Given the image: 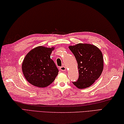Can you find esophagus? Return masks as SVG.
I'll list each match as a JSON object with an SVG mask.
<instances>
[{
  "instance_id": "34e87169",
  "label": "esophagus",
  "mask_w": 124,
  "mask_h": 124,
  "mask_svg": "<svg viewBox=\"0 0 124 124\" xmlns=\"http://www.w3.org/2000/svg\"><path fill=\"white\" fill-rule=\"evenodd\" d=\"M60 69L61 71H65L66 70V68H65L64 66H62L60 67Z\"/></svg>"
}]
</instances>
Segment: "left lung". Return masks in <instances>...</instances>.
Instances as JSON below:
<instances>
[{"label":"left lung","mask_w":124,"mask_h":124,"mask_svg":"<svg viewBox=\"0 0 124 124\" xmlns=\"http://www.w3.org/2000/svg\"><path fill=\"white\" fill-rule=\"evenodd\" d=\"M69 48L75 55L78 63L79 78L72 83L79 89L87 88L98 79L103 69L101 51L95 46L78 44Z\"/></svg>","instance_id":"1"}]
</instances>
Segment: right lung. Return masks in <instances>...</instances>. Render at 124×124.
Masks as SVG:
<instances>
[{
	"mask_svg": "<svg viewBox=\"0 0 124 124\" xmlns=\"http://www.w3.org/2000/svg\"><path fill=\"white\" fill-rule=\"evenodd\" d=\"M54 47L38 46L26 55L22 64L24 77L29 83L38 87H45L55 80L59 70L50 56Z\"/></svg>",
	"mask_w": 124,
	"mask_h": 124,
	"instance_id": "1",
	"label": "right lung"
}]
</instances>
